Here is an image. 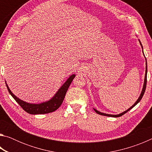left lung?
Masks as SVG:
<instances>
[{"label": "left lung", "mask_w": 152, "mask_h": 152, "mask_svg": "<svg viewBox=\"0 0 152 152\" xmlns=\"http://www.w3.org/2000/svg\"><path fill=\"white\" fill-rule=\"evenodd\" d=\"M140 41V40H139ZM140 44H141V48H142V49H143V46H142V45H141V42H140ZM144 55V54H143ZM144 56H145V55H144ZM145 60H146V58H145ZM146 66H145V79H144V83H143V88H142V91H141V94H140V97L138 98V99L137 100V101H136L135 103H134V104L133 105V106H132L129 109H128L127 110H125V111H124V112H123V113H120V114H119V115H109V114H106V113H101V112H100V111H99V110H96L95 109H94V111L96 112L97 114H99V115H103V116H107V117H121V116H122V115H123L125 114V113H126L127 112H128L129 110H131L132 109V108H133L134 107L136 104H137L139 102H140L141 100V99H142V97H143V94H144V92H145V88H146V84H147V72H148V66H147V61H146Z\"/></svg>", "instance_id": "left-lung-1"}]
</instances>
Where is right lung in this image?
<instances>
[{
    "mask_svg": "<svg viewBox=\"0 0 152 152\" xmlns=\"http://www.w3.org/2000/svg\"><path fill=\"white\" fill-rule=\"evenodd\" d=\"M75 74H72V75H71L69 77L68 80L65 82V83L60 87V88L58 90L56 94L51 98L50 101L43 102L40 104H32L22 101V100L17 98L12 93L11 90L9 88L6 82H5V83H6V86L10 94L16 101L17 103L22 107V109L25 111H26L27 113L31 115L46 114V113H50L55 111V110H57L61 106V104L63 102L64 97L66 96V92L68 91L69 86H70L71 82H72L73 79L75 78Z\"/></svg>",
    "mask_w": 152,
    "mask_h": 152,
    "instance_id": "right-lung-1",
    "label": "right lung"
}]
</instances>
